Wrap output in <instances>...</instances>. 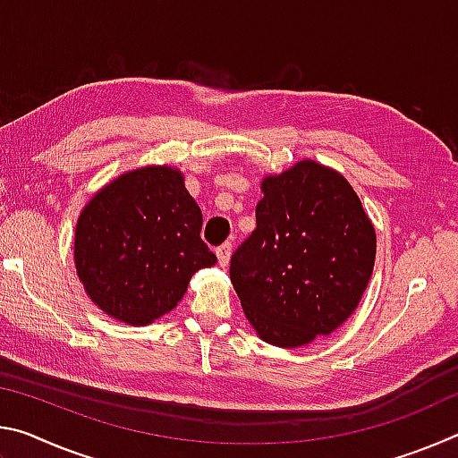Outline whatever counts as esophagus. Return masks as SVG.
<instances>
[{
  "label": "esophagus",
  "mask_w": 458,
  "mask_h": 458,
  "mask_svg": "<svg viewBox=\"0 0 458 458\" xmlns=\"http://www.w3.org/2000/svg\"><path fill=\"white\" fill-rule=\"evenodd\" d=\"M230 254H232V244L230 242H224L222 246L216 248V257H218L220 267H226L228 265Z\"/></svg>",
  "instance_id": "obj_1"
}]
</instances>
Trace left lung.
I'll list each match as a JSON object with an SVG mask.
<instances>
[{
  "label": "left lung",
  "instance_id": "obj_1",
  "mask_svg": "<svg viewBox=\"0 0 458 458\" xmlns=\"http://www.w3.org/2000/svg\"><path fill=\"white\" fill-rule=\"evenodd\" d=\"M257 228L230 260V281L260 339L301 347L360 305L376 262V230L350 182L305 159L267 175Z\"/></svg>",
  "mask_w": 458,
  "mask_h": 458
}]
</instances>
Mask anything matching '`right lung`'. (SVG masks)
I'll list each match as a JSON object with an SVG mask.
<instances>
[{
    "instance_id": "add662e5",
    "label": "right lung",
    "mask_w": 458,
    "mask_h": 458,
    "mask_svg": "<svg viewBox=\"0 0 458 458\" xmlns=\"http://www.w3.org/2000/svg\"><path fill=\"white\" fill-rule=\"evenodd\" d=\"M201 210L183 175L147 165L97 191L76 222L74 265L100 311L149 325L172 311L216 254L199 238Z\"/></svg>"
}]
</instances>
